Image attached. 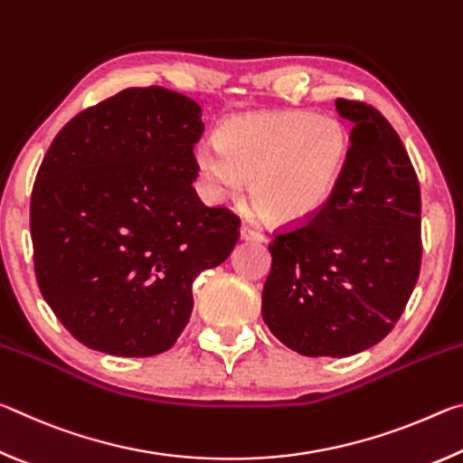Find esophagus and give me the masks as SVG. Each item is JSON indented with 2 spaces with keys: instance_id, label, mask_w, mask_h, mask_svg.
<instances>
[{
  "instance_id": "34e87169",
  "label": "esophagus",
  "mask_w": 463,
  "mask_h": 463,
  "mask_svg": "<svg viewBox=\"0 0 463 463\" xmlns=\"http://www.w3.org/2000/svg\"><path fill=\"white\" fill-rule=\"evenodd\" d=\"M241 239L242 241H257V242H261V241H265V234L260 232V231H255V229H250L249 224H242L241 226Z\"/></svg>"
}]
</instances>
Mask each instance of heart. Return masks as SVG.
<instances>
[{"label":"heart","instance_id":"heart-1","mask_svg":"<svg viewBox=\"0 0 463 463\" xmlns=\"http://www.w3.org/2000/svg\"><path fill=\"white\" fill-rule=\"evenodd\" d=\"M351 137L341 120L308 109L237 116L202 143L195 163L216 198L237 202L250 179V200L268 222L315 216L341 182Z\"/></svg>","mask_w":463,"mask_h":463}]
</instances>
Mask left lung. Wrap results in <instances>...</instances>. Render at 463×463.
<instances>
[{
    "label": "left lung",
    "instance_id": "obj_1",
    "mask_svg": "<svg viewBox=\"0 0 463 463\" xmlns=\"http://www.w3.org/2000/svg\"><path fill=\"white\" fill-rule=\"evenodd\" d=\"M354 124L341 182L315 216L269 242L261 315L307 357H349L386 336L420 271V187L390 122L365 101L336 99Z\"/></svg>",
    "mask_w": 463,
    "mask_h": 463
}]
</instances>
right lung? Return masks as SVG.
Masks as SVG:
<instances>
[{
  "label": "right lung",
  "mask_w": 463,
  "mask_h": 463,
  "mask_svg": "<svg viewBox=\"0 0 463 463\" xmlns=\"http://www.w3.org/2000/svg\"><path fill=\"white\" fill-rule=\"evenodd\" d=\"M198 101L128 88L59 130L38 167L30 237L38 288L85 347L151 357L174 347L192 284L239 241L241 218L203 206Z\"/></svg>",
  "instance_id": "1"
}]
</instances>
